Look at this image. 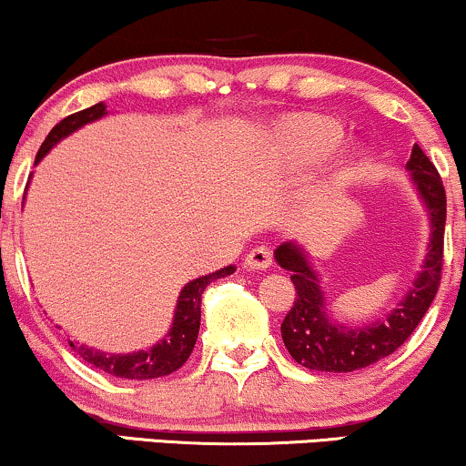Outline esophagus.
<instances>
[{
	"label": "esophagus",
	"instance_id": "1",
	"mask_svg": "<svg viewBox=\"0 0 466 466\" xmlns=\"http://www.w3.org/2000/svg\"><path fill=\"white\" fill-rule=\"evenodd\" d=\"M244 266L248 270H266V268L272 266V250L268 246H257V248L246 255Z\"/></svg>",
	"mask_w": 466,
	"mask_h": 466
}]
</instances>
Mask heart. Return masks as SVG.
I'll return each instance as SVG.
<instances>
[{
  "label": "heart",
  "instance_id": "heart-1",
  "mask_svg": "<svg viewBox=\"0 0 466 466\" xmlns=\"http://www.w3.org/2000/svg\"><path fill=\"white\" fill-rule=\"evenodd\" d=\"M340 135V126L329 119H297L277 130L275 147L288 157H316L336 146Z\"/></svg>",
  "mask_w": 466,
  "mask_h": 466
}]
</instances>
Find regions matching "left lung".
<instances>
[{
    "instance_id": "8db88e82",
    "label": "left lung",
    "mask_w": 466,
    "mask_h": 466,
    "mask_svg": "<svg viewBox=\"0 0 466 466\" xmlns=\"http://www.w3.org/2000/svg\"><path fill=\"white\" fill-rule=\"evenodd\" d=\"M412 183L430 213V244L417 281L386 319L364 327H344L329 314L319 277L311 270L303 248L294 242L275 250L277 264L289 270L297 299L286 320L281 338L300 366L325 373H353L395 353L423 320L441 286L442 242H445L447 196L441 174L425 152L414 144L408 166Z\"/></svg>"
}]
</instances>
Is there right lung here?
<instances>
[{
    "instance_id": "1",
    "label": "right lung",
    "mask_w": 466,
    "mask_h": 466,
    "mask_svg": "<svg viewBox=\"0 0 466 466\" xmlns=\"http://www.w3.org/2000/svg\"><path fill=\"white\" fill-rule=\"evenodd\" d=\"M102 115H106V106L104 104H93V106L78 111L69 117L60 119V122L49 130V135L43 141V146L38 147L35 163L41 161L43 157L58 144L60 139L78 130L80 126L96 122ZM235 266H227L222 270L211 272L207 277H198L194 281H189L187 286L180 289V297L177 303V311H174L172 329L167 331V336L161 342H157L155 347L146 349V351H135L126 355H108L96 349L85 347V344H76L69 340V347L80 355L85 362L96 366V369L104 370V373L113 377H122V380H155V377H166L174 370H178L180 366L187 362V358L194 351V344L198 340V329H200V299L205 288L209 286L216 279L233 275Z\"/></svg>"
}]
</instances>
